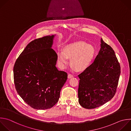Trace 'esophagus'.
I'll return each instance as SVG.
<instances>
[{
    "label": "esophagus",
    "mask_w": 131,
    "mask_h": 131,
    "mask_svg": "<svg viewBox=\"0 0 131 131\" xmlns=\"http://www.w3.org/2000/svg\"><path fill=\"white\" fill-rule=\"evenodd\" d=\"M72 77H73V75H72V74L69 73V74H68V78H72Z\"/></svg>",
    "instance_id": "obj_1"
}]
</instances>
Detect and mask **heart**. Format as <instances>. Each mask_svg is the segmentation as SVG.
Wrapping results in <instances>:
<instances>
[{
  "label": "heart",
  "instance_id": "b5f03b06",
  "mask_svg": "<svg viewBox=\"0 0 131 131\" xmlns=\"http://www.w3.org/2000/svg\"><path fill=\"white\" fill-rule=\"evenodd\" d=\"M95 56L94 48L84 41H75L65 46L63 50L57 53L59 65L65 67L70 59V65L75 71L82 72L88 69L92 64Z\"/></svg>",
  "mask_w": 131,
  "mask_h": 131
}]
</instances>
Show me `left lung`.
<instances>
[{
    "label": "left lung",
    "instance_id": "left-lung-1",
    "mask_svg": "<svg viewBox=\"0 0 131 131\" xmlns=\"http://www.w3.org/2000/svg\"><path fill=\"white\" fill-rule=\"evenodd\" d=\"M121 72L120 65L113 48L102 38L101 48L94 62L78 76V98L86 109L101 106L115 96Z\"/></svg>",
    "mask_w": 131,
    "mask_h": 131
}]
</instances>
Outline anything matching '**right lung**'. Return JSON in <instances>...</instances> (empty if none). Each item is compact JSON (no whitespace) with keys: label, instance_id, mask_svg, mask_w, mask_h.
<instances>
[{"label":"right lung","instance_id":"add662e5","mask_svg":"<svg viewBox=\"0 0 131 131\" xmlns=\"http://www.w3.org/2000/svg\"><path fill=\"white\" fill-rule=\"evenodd\" d=\"M54 35L34 39L16 60L13 68L16 90L31 107L46 110L59 101L67 73L56 67L57 54L51 48Z\"/></svg>","mask_w":131,"mask_h":131}]
</instances>
